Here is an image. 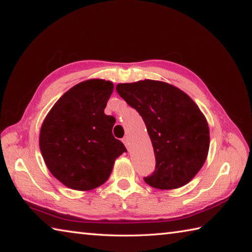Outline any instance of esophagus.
<instances>
[{
  "label": "esophagus",
  "mask_w": 252,
  "mask_h": 252,
  "mask_svg": "<svg viewBox=\"0 0 252 252\" xmlns=\"http://www.w3.org/2000/svg\"><path fill=\"white\" fill-rule=\"evenodd\" d=\"M122 142L125 143V145L126 146V149L129 150V145H130V140H129V136H125V138L122 139Z\"/></svg>",
  "instance_id": "34e87169"
}]
</instances>
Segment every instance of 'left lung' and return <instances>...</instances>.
Here are the masks:
<instances>
[{
	"label": "left lung",
	"mask_w": 252,
	"mask_h": 252,
	"mask_svg": "<svg viewBox=\"0 0 252 252\" xmlns=\"http://www.w3.org/2000/svg\"><path fill=\"white\" fill-rule=\"evenodd\" d=\"M116 89L140 113L155 155V171L144 177L158 189L186 185L199 172L209 150V127L189 95L158 80L119 84Z\"/></svg>",
	"instance_id": "left-lung-1"
}]
</instances>
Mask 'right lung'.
<instances>
[{"label": "right lung", "mask_w": 252, "mask_h": 252, "mask_svg": "<svg viewBox=\"0 0 252 252\" xmlns=\"http://www.w3.org/2000/svg\"><path fill=\"white\" fill-rule=\"evenodd\" d=\"M113 91L109 80L89 79L63 94L44 119L39 149L54 177L76 190L106 182L126 149L112 134L116 119L104 113Z\"/></svg>", "instance_id": "add662e5"}]
</instances>
